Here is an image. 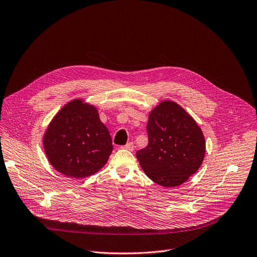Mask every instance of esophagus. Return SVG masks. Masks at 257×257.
<instances>
[{
    "label": "esophagus",
    "mask_w": 257,
    "mask_h": 257,
    "mask_svg": "<svg viewBox=\"0 0 257 257\" xmlns=\"http://www.w3.org/2000/svg\"><path fill=\"white\" fill-rule=\"evenodd\" d=\"M122 149H127V150H130V151H132L133 149H135V144H133L132 142H129V143H127L125 146H122L121 147Z\"/></svg>",
    "instance_id": "obj_1"
}]
</instances>
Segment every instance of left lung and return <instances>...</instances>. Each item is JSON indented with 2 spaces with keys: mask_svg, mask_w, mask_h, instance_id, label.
Listing matches in <instances>:
<instances>
[{
  "mask_svg": "<svg viewBox=\"0 0 257 257\" xmlns=\"http://www.w3.org/2000/svg\"><path fill=\"white\" fill-rule=\"evenodd\" d=\"M148 145L137 152L147 176L163 187L185 183L202 165L206 143L195 120L174 102L155 107L147 124Z\"/></svg>",
  "mask_w": 257,
  "mask_h": 257,
  "instance_id": "obj_1",
  "label": "left lung"
}]
</instances>
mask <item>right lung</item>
Returning <instances> with one entry per match:
<instances>
[{
  "label": "right lung",
  "instance_id": "obj_1",
  "mask_svg": "<svg viewBox=\"0 0 257 257\" xmlns=\"http://www.w3.org/2000/svg\"><path fill=\"white\" fill-rule=\"evenodd\" d=\"M43 142L54 169L74 178L90 176L103 168L113 149L97 110L81 99H74L60 110Z\"/></svg>",
  "mask_w": 257,
  "mask_h": 257
}]
</instances>
